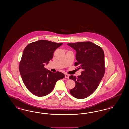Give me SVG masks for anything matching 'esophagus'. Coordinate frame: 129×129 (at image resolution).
Instances as JSON below:
<instances>
[{
    "label": "esophagus",
    "instance_id": "1",
    "mask_svg": "<svg viewBox=\"0 0 129 129\" xmlns=\"http://www.w3.org/2000/svg\"><path fill=\"white\" fill-rule=\"evenodd\" d=\"M65 78H67V79H69V75L67 74H65Z\"/></svg>",
    "mask_w": 129,
    "mask_h": 129
}]
</instances>
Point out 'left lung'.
Wrapping results in <instances>:
<instances>
[{
    "mask_svg": "<svg viewBox=\"0 0 129 129\" xmlns=\"http://www.w3.org/2000/svg\"><path fill=\"white\" fill-rule=\"evenodd\" d=\"M76 51L75 66L82 69L77 77L69 78L75 81V87L70 91L75 98L82 99L93 93L98 88L105 73L104 53L102 48L89 41L68 43Z\"/></svg>",
    "mask_w": 129,
    "mask_h": 129,
    "instance_id": "1",
    "label": "left lung"
}]
</instances>
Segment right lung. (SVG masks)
<instances>
[{
  "label": "right lung",
  "instance_id": "add662e5",
  "mask_svg": "<svg viewBox=\"0 0 129 129\" xmlns=\"http://www.w3.org/2000/svg\"><path fill=\"white\" fill-rule=\"evenodd\" d=\"M62 44L40 40L27 45L24 49L19 72L24 84L33 94L38 97L48 95L52 91L56 82L65 77L62 72L54 73L44 67L53 58L54 51Z\"/></svg>",
  "mask_w": 129,
  "mask_h": 129
}]
</instances>
